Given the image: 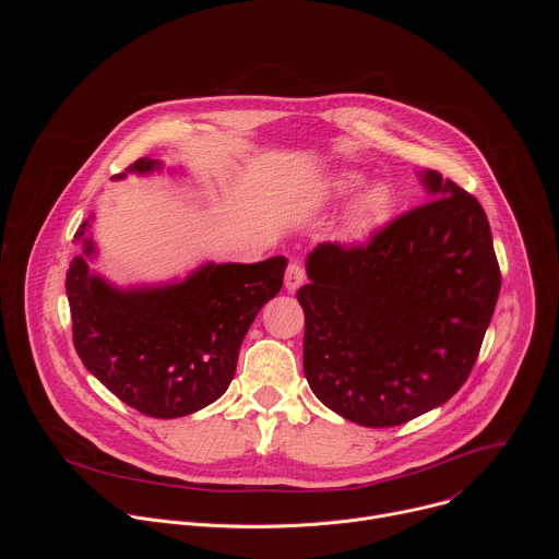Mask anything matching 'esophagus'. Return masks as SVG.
Segmentation results:
<instances>
[{
    "mask_svg": "<svg viewBox=\"0 0 559 559\" xmlns=\"http://www.w3.org/2000/svg\"><path fill=\"white\" fill-rule=\"evenodd\" d=\"M305 281H307L305 270L298 263H289L287 270H285V287H287V292H296Z\"/></svg>",
    "mask_w": 559,
    "mask_h": 559,
    "instance_id": "34e87169",
    "label": "esophagus"
}]
</instances>
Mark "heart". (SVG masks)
I'll return each mask as SVG.
<instances>
[{
	"label": "heart",
	"mask_w": 559,
	"mask_h": 559,
	"mask_svg": "<svg viewBox=\"0 0 559 559\" xmlns=\"http://www.w3.org/2000/svg\"><path fill=\"white\" fill-rule=\"evenodd\" d=\"M367 186H369V179L356 170L328 173L325 177H321L311 186L309 205L313 210L338 207V205L355 199ZM393 212H395L393 190L384 183H376L352 203L341 231L347 241H362V238H367L373 231H378L380 227H384L391 221Z\"/></svg>",
	"instance_id": "b5f03b06"
}]
</instances>
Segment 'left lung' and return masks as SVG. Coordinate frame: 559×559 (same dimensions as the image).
I'll return each instance as SVG.
<instances>
[{"mask_svg": "<svg viewBox=\"0 0 559 559\" xmlns=\"http://www.w3.org/2000/svg\"><path fill=\"white\" fill-rule=\"evenodd\" d=\"M431 201L362 248L307 257L302 369L318 401L362 427H397L468 378L500 294L487 214L440 173H418Z\"/></svg>", "mask_w": 559, "mask_h": 559, "instance_id": "1", "label": "left lung"}]
</instances>
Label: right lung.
<instances>
[{
  "label": "right lung",
  "instance_id": "1",
  "mask_svg": "<svg viewBox=\"0 0 559 559\" xmlns=\"http://www.w3.org/2000/svg\"><path fill=\"white\" fill-rule=\"evenodd\" d=\"M162 170L164 162L143 156L112 179ZM93 221L79 225L74 241L84 252L66 274L72 343L84 367L152 418L190 416L218 401L257 313L283 287L287 259L207 261L186 278L119 287L91 270Z\"/></svg>",
  "mask_w": 559,
  "mask_h": 559
}]
</instances>
